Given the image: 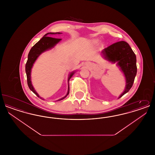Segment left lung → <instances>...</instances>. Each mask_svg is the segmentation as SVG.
I'll list each match as a JSON object with an SVG mask.
<instances>
[{
    "label": "left lung",
    "instance_id": "obj_1",
    "mask_svg": "<svg viewBox=\"0 0 155 155\" xmlns=\"http://www.w3.org/2000/svg\"><path fill=\"white\" fill-rule=\"evenodd\" d=\"M104 58L116 63L124 74L126 85L125 89L118 98L127 93L133 87L137 72L136 56L128 43L120 41L104 48L102 52Z\"/></svg>",
    "mask_w": 155,
    "mask_h": 155
}]
</instances>
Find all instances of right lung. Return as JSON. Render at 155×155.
<instances>
[{"mask_svg":"<svg viewBox=\"0 0 155 155\" xmlns=\"http://www.w3.org/2000/svg\"><path fill=\"white\" fill-rule=\"evenodd\" d=\"M61 34L60 32H49V33H47L46 34H45L44 37L42 38L36 44L34 45L32 48L31 49L30 52L28 53V60L27 61L26 63L25 64V72L27 74V84L28 85V87L30 89L31 91H32L38 97L41 98L42 100H44V99H43L42 97H40L39 95L38 94L37 92L35 91V90L34 88L31 81V68L33 66L34 63H35V61H36L37 58L39 57V56L43 52H44L46 51H48L49 49H52V48H53L58 43H59V42L61 40V39H59V38H52V37H47V35L48 34ZM75 71L71 72L68 78V92L67 93L66 95L64 97H63L62 98L60 99L59 100H58L57 101H59L61 100L64 99L66 97L68 94H69V91H70V87H69V80L71 78V77L73 75Z\"/></svg>","mask_w":155,"mask_h":155,"instance_id":"1","label":"right lung"}]
</instances>
